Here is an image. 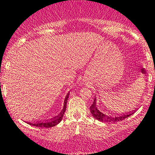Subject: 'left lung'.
Returning <instances> with one entry per match:
<instances>
[{"instance_id":"1","label":"left lung","mask_w":155,"mask_h":155,"mask_svg":"<svg viewBox=\"0 0 155 155\" xmlns=\"http://www.w3.org/2000/svg\"><path fill=\"white\" fill-rule=\"evenodd\" d=\"M90 111H91V113L94 118H95L96 120H98V121L101 122H105V123H116V122H120L124 120V119L127 118L129 116H130L132 113H127V114H124L123 116H108V115L104 114L103 113L100 112L98 109H97L96 105V98L94 97V102H93L92 105L90 106Z\"/></svg>"}]
</instances>
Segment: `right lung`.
Wrapping results in <instances>:
<instances>
[{
	"label": "right lung",
	"instance_id": "obj_1",
	"mask_svg": "<svg viewBox=\"0 0 155 155\" xmlns=\"http://www.w3.org/2000/svg\"><path fill=\"white\" fill-rule=\"evenodd\" d=\"M70 92L68 93L67 96H66L65 100H64V108H63L61 113L57 116L56 117H54L53 119H51L50 120H48V121L45 122H38L37 124H32V123H27L28 124L31 126H34V127H45V128H49V127H53L54 126L57 125V124L60 123V122L62 120L63 116H64V113L66 111V108H67V102H68V96H69Z\"/></svg>",
	"mask_w": 155,
	"mask_h": 155
}]
</instances>
